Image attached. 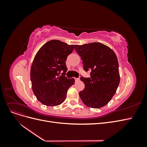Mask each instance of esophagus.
Instances as JSON below:
<instances>
[{
  "instance_id": "1",
  "label": "esophagus",
  "mask_w": 147,
  "mask_h": 147,
  "mask_svg": "<svg viewBox=\"0 0 147 147\" xmlns=\"http://www.w3.org/2000/svg\"><path fill=\"white\" fill-rule=\"evenodd\" d=\"M75 81H76V82H77V81H79V80H80V79H79V78H75Z\"/></svg>"
}]
</instances>
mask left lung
I'll return each mask as SVG.
<instances>
[{
	"label": "left lung",
	"instance_id": "1",
	"mask_svg": "<svg viewBox=\"0 0 147 147\" xmlns=\"http://www.w3.org/2000/svg\"><path fill=\"white\" fill-rule=\"evenodd\" d=\"M74 47L84 70L91 71L90 78H80L84 89L79 92L80 97L89 107L101 108L112 99L119 84L117 57L110 48L99 42Z\"/></svg>",
	"mask_w": 147,
	"mask_h": 147
}]
</instances>
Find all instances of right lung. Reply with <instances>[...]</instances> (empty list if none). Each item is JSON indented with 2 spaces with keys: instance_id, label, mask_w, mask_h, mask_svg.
<instances>
[{
  "instance_id": "obj_1",
  "label": "right lung",
  "mask_w": 147,
  "mask_h": 147,
  "mask_svg": "<svg viewBox=\"0 0 147 147\" xmlns=\"http://www.w3.org/2000/svg\"><path fill=\"white\" fill-rule=\"evenodd\" d=\"M74 45L57 40L45 43L35 55L30 68L32 89L37 99L47 106H57L65 100L74 78H67L65 61ZM61 71L63 72L60 74Z\"/></svg>"
}]
</instances>
